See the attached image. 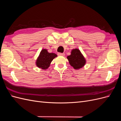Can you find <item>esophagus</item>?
Wrapping results in <instances>:
<instances>
[{
    "instance_id": "1",
    "label": "esophagus",
    "mask_w": 121,
    "mask_h": 121,
    "mask_svg": "<svg viewBox=\"0 0 121 121\" xmlns=\"http://www.w3.org/2000/svg\"><path fill=\"white\" fill-rule=\"evenodd\" d=\"M57 55H58V56H64L65 54L64 53H60V52H58V53H57Z\"/></svg>"
}]
</instances>
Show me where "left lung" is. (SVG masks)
<instances>
[{"mask_svg": "<svg viewBox=\"0 0 121 121\" xmlns=\"http://www.w3.org/2000/svg\"><path fill=\"white\" fill-rule=\"evenodd\" d=\"M69 63L74 69H78L82 68L86 63V60L78 49H73L70 56H67Z\"/></svg>", "mask_w": 121, "mask_h": 121, "instance_id": "1", "label": "left lung"}]
</instances>
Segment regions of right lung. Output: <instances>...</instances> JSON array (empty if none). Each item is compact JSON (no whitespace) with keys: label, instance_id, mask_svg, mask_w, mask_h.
<instances>
[{"label":"right lung","instance_id":"obj_1","mask_svg":"<svg viewBox=\"0 0 121 121\" xmlns=\"http://www.w3.org/2000/svg\"><path fill=\"white\" fill-rule=\"evenodd\" d=\"M56 56V54L49 53L45 49H42L36 60V65L39 68L46 69L49 67L51 62Z\"/></svg>","mask_w":121,"mask_h":121}]
</instances>
